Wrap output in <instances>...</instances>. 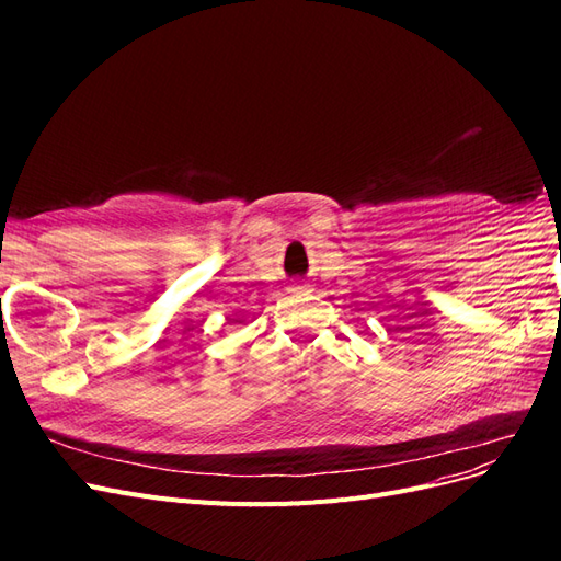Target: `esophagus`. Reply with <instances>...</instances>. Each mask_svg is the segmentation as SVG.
<instances>
[{
  "mask_svg": "<svg viewBox=\"0 0 561 561\" xmlns=\"http://www.w3.org/2000/svg\"><path fill=\"white\" fill-rule=\"evenodd\" d=\"M290 290L299 293V295H309L311 293V285L309 283H295V285H290Z\"/></svg>",
  "mask_w": 561,
  "mask_h": 561,
  "instance_id": "34e87169",
  "label": "esophagus"
}]
</instances>
